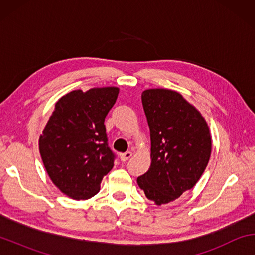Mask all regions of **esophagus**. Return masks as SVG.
Returning <instances> with one entry per match:
<instances>
[{"label": "esophagus", "instance_id": "obj_1", "mask_svg": "<svg viewBox=\"0 0 255 255\" xmlns=\"http://www.w3.org/2000/svg\"><path fill=\"white\" fill-rule=\"evenodd\" d=\"M119 156H120V159H122L123 162H126V161H128V159L132 156V153L131 152H126V153L120 154Z\"/></svg>", "mask_w": 255, "mask_h": 255}]
</instances>
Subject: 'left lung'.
Returning a JSON list of instances; mask_svg holds the SVG:
<instances>
[{"label":"left lung","instance_id":"left-lung-1","mask_svg":"<svg viewBox=\"0 0 255 255\" xmlns=\"http://www.w3.org/2000/svg\"><path fill=\"white\" fill-rule=\"evenodd\" d=\"M150 131V166L137 183L147 199L161 206L192 189L211 153L208 124L191 103L169 89L141 93Z\"/></svg>","mask_w":255,"mask_h":255}]
</instances>
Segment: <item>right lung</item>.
Wrapping results in <instances>:
<instances>
[{
	"instance_id": "right-lung-1",
	"label": "right lung",
	"mask_w": 255,
	"mask_h": 255,
	"mask_svg": "<svg viewBox=\"0 0 255 255\" xmlns=\"http://www.w3.org/2000/svg\"><path fill=\"white\" fill-rule=\"evenodd\" d=\"M116 86L74 90L56 102L39 137V152L50 180L64 195L85 200L100 190L114 167L105 119L118 98Z\"/></svg>"
}]
</instances>
